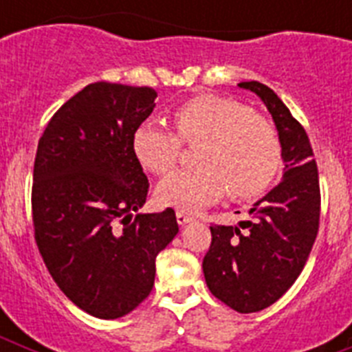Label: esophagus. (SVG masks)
Instances as JSON below:
<instances>
[{
  "mask_svg": "<svg viewBox=\"0 0 352 352\" xmlns=\"http://www.w3.org/2000/svg\"><path fill=\"white\" fill-rule=\"evenodd\" d=\"M176 220H178L179 226H185V223L192 222V217L188 213H185V211H176Z\"/></svg>",
  "mask_w": 352,
  "mask_h": 352,
  "instance_id": "1",
  "label": "esophagus"
}]
</instances>
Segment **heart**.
I'll use <instances>...</instances> for the list:
<instances>
[{
    "label": "heart",
    "instance_id": "b5f03b06",
    "mask_svg": "<svg viewBox=\"0 0 352 352\" xmlns=\"http://www.w3.org/2000/svg\"><path fill=\"white\" fill-rule=\"evenodd\" d=\"M174 126L146 120L132 135L138 162L149 173H169L179 158L182 141L199 142L194 169L169 174L157 186L164 206L197 211L222 197L263 194L282 164L278 132L247 105L222 96H195L173 113Z\"/></svg>",
    "mask_w": 352,
    "mask_h": 352
}]
</instances>
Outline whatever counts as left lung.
I'll list each match as a JSON object with an SVG mask.
<instances>
[{"label":"left lung","mask_w":352,"mask_h":352,"mask_svg":"<svg viewBox=\"0 0 352 352\" xmlns=\"http://www.w3.org/2000/svg\"><path fill=\"white\" fill-rule=\"evenodd\" d=\"M256 93L275 121L285 164L282 182L250 208V220L211 226L203 272L211 294L239 314L266 309L294 284L319 231L321 192L309 135L273 89L239 82Z\"/></svg>","instance_id":"left-lung-1"}]
</instances>
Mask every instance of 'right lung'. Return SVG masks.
Listing matches in <instances>:
<instances>
[{"mask_svg": "<svg viewBox=\"0 0 352 352\" xmlns=\"http://www.w3.org/2000/svg\"><path fill=\"white\" fill-rule=\"evenodd\" d=\"M155 98L148 86L88 84L56 111L36 148V247L68 300L98 319L126 316L148 298L158 252L179 231L173 208L138 213L149 183L132 135Z\"/></svg>", "mask_w": 352, "mask_h": 352, "instance_id": "right-lung-1", "label": "right lung"}]
</instances>
